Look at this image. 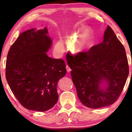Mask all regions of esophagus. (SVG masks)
<instances>
[{
	"mask_svg": "<svg viewBox=\"0 0 132 132\" xmlns=\"http://www.w3.org/2000/svg\"><path fill=\"white\" fill-rule=\"evenodd\" d=\"M66 70H67V71H68V72H70V71L71 70L70 68L68 65H66Z\"/></svg>",
	"mask_w": 132,
	"mask_h": 132,
	"instance_id": "esophagus-1",
	"label": "esophagus"
}]
</instances>
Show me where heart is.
<instances>
[{
    "label": "heart",
    "instance_id": "b5f03b06",
    "mask_svg": "<svg viewBox=\"0 0 132 132\" xmlns=\"http://www.w3.org/2000/svg\"><path fill=\"white\" fill-rule=\"evenodd\" d=\"M62 45V42H59ZM94 45V33L89 27H84L81 29L74 45V51L76 53H81L92 47Z\"/></svg>",
    "mask_w": 132,
    "mask_h": 132
}]
</instances>
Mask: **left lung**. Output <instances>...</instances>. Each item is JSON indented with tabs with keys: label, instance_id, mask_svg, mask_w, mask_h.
<instances>
[{
	"label": "left lung",
	"instance_id": "left-lung-1",
	"mask_svg": "<svg viewBox=\"0 0 132 132\" xmlns=\"http://www.w3.org/2000/svg\"><path fill=\"white\" fill-rule=\"evenodd\" d=\"M67 62L82 104L97 109L117 101L129 75V65L124 46L109 26L101 43L87 52L70 54ZM104 82L107 83L104 88Z\"/></svg>",
	"mask_w": 132,
	"mask_h": 132
}]
</instances>
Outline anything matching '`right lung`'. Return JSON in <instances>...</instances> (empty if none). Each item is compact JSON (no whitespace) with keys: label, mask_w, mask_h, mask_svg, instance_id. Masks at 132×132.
<instances>
[{"label":"right lung","mask_w":132,"mask_h":132,"mask_svg":"<svg viewBox=\"0 0 132 132\" xmlns=\"http://www.w3.org/2000/svg\"><path fill=\"white\" fill-rule=\"evenodd\" d=\"M47 28L20 34L9 51L6 78L15 97L24 108L44 112L58 100L57 84L66 74L65 62L46 52L52 40Z\"/></svg>","instance_id":"right-lung-1"}]
</instances>
